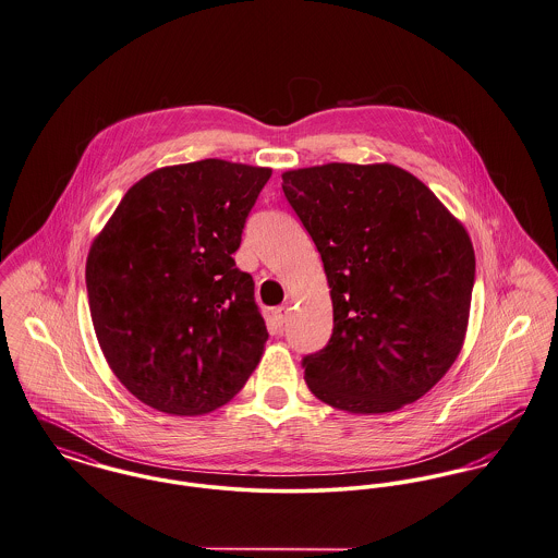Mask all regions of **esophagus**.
Wrapping results in <instances>:
<instances>
[{"label":"esophagus","mask_w":558,"mask_h":558,"mask_svg":"<svg viewBox=\"0 0 558 558\" xmlns=\"http://www.w3.org/2000/svg\"><path fill=\"white\" fill-rule=\"evenodd\" d=\"M287 314H289V307H284V305H282V307H276V310L271 312L274 325L280 328L284 327V325H287Z\"/></svg>","instance_id":"obj_1"}]
</instances>
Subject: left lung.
I'll use <instances>...</instances> for the list:
<instances>
[{
  "label": "left lung",
  "instance_id": "obj_1",
  "mask_svg": "<svg viewBox=\"0 0 558 558\" xmlns=\"http://www.w3.org/2000/svg\"><path fill=\"white\" fill-rule=\"evenodd\" d=\"M282 192L327 271L332 335L303 356L314 396L348 413H390L458 359L474 248L456 217L392 165H325L282 174Z\"/></svg>",
  "mask_w": 558,
  "mask_h": 558
}]
</instances>
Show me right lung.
Instances as JSON below:
<instances>
[{
    "instance_id": "add662e5",
    "label": "right lung",
    "mask_w": 558,
    "mask_h": 558,
    "mask_svg": "<svg viewBox=\"0 0 558 558\" xmlns=\"http://www.w3.org/2000/svg\"><path fill=\"white\" fill-rule=\"evenodd\" d=\"M271 170L202 160L160 168L118 204L86 262L90 316L116 377L170 415L240 392L267 328L233 253Z\"/></svg>"
}]
</instances>
